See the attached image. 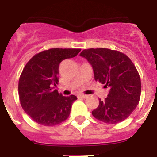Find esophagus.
I'll return each mask as SVG.
<instances>
[{"label":"esophagus","mask_w":157,"mask_h":157,"mask_svg":"<svg viewBox=\"0 0 157 157\" xmlns=\"http://www.w3.org/2000/svg\"><path fill=\"white\" fill-rule=\"evenodd\" d=\"M78 98H82V99H85L87 98L86 95H78Z\"/></svg>","instance_id":"esophagus-1"}]
</instances>
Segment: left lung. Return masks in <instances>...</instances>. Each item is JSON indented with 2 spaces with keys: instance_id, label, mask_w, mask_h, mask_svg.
I'll use <instances>...</instances> for the list:
<instances>
[{
  "instance_id": "8db88e82",
  "label": "left lung",
  "mask_w": 157,
  "mask_h": 157,
  "mask_svg": "<svg viewBox=\"0 0 157 157\" xmlns=\"http://www.w3.org/2000/svg\"><path fill=\"white\" fill-rule=\"evenodd\" d=\"M80 56L91 64L96 81L109 88L108 98L99 100L93 116L112 124L125 120L136 109L141 96V79L134 63L125 54L109 48L84 49Z\"/></svg>"
}]
</instances>
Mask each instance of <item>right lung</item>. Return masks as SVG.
I'll return each mask as SVG.
<instances>
[{
	"mask_svg": "<svg viewBox=\"0 0 157 157\" xmlns=\"http://www.w3.org/2000/svg\"><path fill=\"white\" fill-rule=\"evenodd\" d=\"M80 48H50L36 54L23 68L19 80V101L24 112L43 126H54L68 118L77 97H65L56 90L59 66L76 56Z\"/></svg>",
	"mask_w": 157,
	"mask_h": 157,
	"instance_id": "obj_1",
	"label": "right lung"
}]
</instances>
